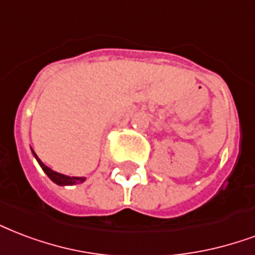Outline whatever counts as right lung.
I'll return each instance as SVG.
<instances>
[{"mask_svg": "<svg viewBox=\"0 0 255 255\" xmlns=\"http://www.w3.org/2000/svg\"><path fill=\"white\" fill-rule=\"evenodd\" d=\"M32 152H33V156L36 158V160L38 162L40 167L42 168V171H44V172H45L48 176H49V179L52 180V182H54V183L58 184V186H73V184L83 183V182L87 179V178H84V176H68V175L56 172V171H53L48 166H45V164H44V163L40 160V158L37 156L36 152H34L33 149H32Z\"/></svg>", "mask_w": 255, "mask_h": 255, "instance_id": "1", "label": "right lung"}]
</instances>
